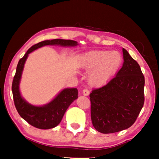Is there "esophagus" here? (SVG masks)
<instances>
[{"label":"esophagus","instance_id":"1","mask_svg":"<svg viewBox=\"0 0 159 159\" xmlns=\"http://www.w3.org/2000/svg\"><path fill=\"white\" fill-rule=\"evenodd\" d=\"M82 94H83L84 96H88V95L90 94V91H89L88 88L84 89V90H82Z\"/></svg>","mask_w":159,"mask_h":159}]
</instances>
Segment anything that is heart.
<instances>
[{"instance_id":"b5f03b06","label":"heart","mask_w":159,"mask_h":159,"mask_svg":"<svg viewBox=\"0 0 159 159\" xmlns=\"http://www.w3.org/2000/svg\"><path fill=\"white\" fill-rule=\"evenodd\" d=\"M122 60V56L119 51H93L82 56L80 65L88 70L93 69L88 77L91 84H101L116 73Z\"/></svg>"}]
</instances>
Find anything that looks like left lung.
Segmentation results:
<instances>
[{
  "label": "left lung",
  "instance_id": "8db88e82",
  "mask_svg": "<svg viewBox=\"0 0 159 159\" xmlns=\"http://www.w3.org/2000/svg\"><path fill=\"white\" fill-rule=\"evenodd\" d=\"M122 52L120 70L107 84L90 94L93 125L103 134L131 127L144 104L145 77L140 65L125 48Z\"/></svg>",
  "mask_w": 159,
  "mask_h": 159
}]
</instances>
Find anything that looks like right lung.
I'll list each match as a JSON object with an SVG mask.
<instances>
[{"label":"right lung","instance_id":"add662e5","mask_svg":"<svg viewBox=\"0 0 159 159\" xmlns=\"http://www.w3.org/2000/svg\"><path fill=\"white\" fill-rule=\"evenodd\" d=\"M77 45V42L71 40L54 39L44 40L32 46L19 61L12 82L13 98L19 114L33 127L42 129H48L56 127L61 122L69 106L78 98V90L77 88H64L51 101L43 106H34L28 103L21 96L19 90L21 75L28 56L32 51L45 45L75 47Z\"/></svg>","mask_w":159,"mask_h":159}]
</instances>
